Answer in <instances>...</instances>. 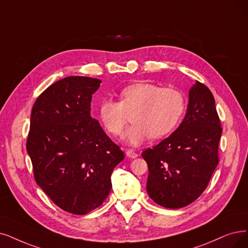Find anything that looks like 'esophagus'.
Segmentation results:
<instances>
[{
    "label": "esophagus",
    "mask_w": 248,
    "mask_h": 248,
    "mask_svg": "<svg viewBox=\"0 0 248 248\" xmlns=\"http://www.w3.org/2000/svg\"><path fill=\"white\" fill-rule=\"evenodd\" d=\"M126 155H127L128 157H130V158H135V157L138 156L137 153H135L133 150H127V151H126Z\"/></svg>",
    "instance_id": "1"
}]
</instances>
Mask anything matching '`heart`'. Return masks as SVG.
<instances>
[{
	"label": "heart",
	"mask_w": 248,
	"mask_h": 248,
	"mask_svg": "<svg viewBox=\"0 0 248 248\" xmlns=\"http://www.w3.org/2000/svg\"><path fill=\"white\" fill-rule=\"evenodd\" d=\"M120 103L103 98L96 112L105 129L114 136H121L127 113L133 122L125 133V140L140 145L148 137L161 138L169 134L184 112L183 94L174 88H162L151 82H137L121 90Z\"/></svg>",
	"instance_id": "heart-1"
}]
</instances>
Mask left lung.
Listing matches in <instances>:
<instances>
[{
	"instance_id": "1",
	"label": "left lung",
	"mask_w": 248,
	"mask_h": 248,
	"mask_svg": "<svg viewBox=\"0 0 248 248\" xmlns=\"http://www.w3.org/2000/svg\"><path fill=\"white\" fill-rule=\"evenodd\" d=\"M221 135L214 95L204 84L195 81L179 127L141 154L148 166V196L167 209L193 202L204 191L219 163Z\"/></svg>"
}]
</instances>
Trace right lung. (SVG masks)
<instances>
[{
    "label": "right lung",
    "mask_w": 248,
    "mask_h": 248,
    "mask_svg": "<svg viewBox=\"0 0 248 248\" xmlns=\"http://www.w3.org/2000/svg\"><path fill=\"white\" fill-rule=\"evenodd\" d=\"M100 79L68 76L37 97L26 148L37 185L62 210L85 215L100 206L124 153L91 115Z\"/></svg>",
    "instance_id": "1"
}]
</instances>
